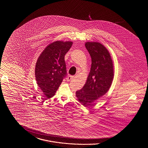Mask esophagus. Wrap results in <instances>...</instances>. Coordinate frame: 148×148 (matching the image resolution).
Here are the masks:
<instances>
[{
    "label": "esophagus",
    "mask_w": 148,
    "mask_h": 148,
    "mask_svg": "<svg viewBox=\"0 0 148 148\" xmlns=\"http://www.w3.org/2000/svg\"><path fill=\"white\" fill-rule=\"evenodd\" d=\"M73 78H74V76L70 75V76H68V77H67V80H68V81H69V80H71V79H73Z\"/></svg>",
    "instance_id": "esophagus-1"
}]
</instances>
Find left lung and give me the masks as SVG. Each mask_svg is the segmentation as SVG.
<instances>
[{"instance_id": "1", "label": "left lung", "mask_w": 148, "mask_h": 148, "mask_svg": "<svg viewBox=\"0 0 148 148\" xmlns=\"http://www.w3.org/2000/svg\"><path fill=\"white\" fill-rule=\"evenodd\" d=\"M92 58V65L86 82L82 89L76 92L78 101L85 106H92L97 99L110 89L114 78V65L108 50L99 42L85 44Z\"/></svg>"}]
</instances>
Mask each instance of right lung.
<instances>
[{
  "label": "right lung",
  "mask_w": 148,
  "mask_h": 148,
  "mask_svg": "<svg viewBox=\"0 0 148 148\" xmlns=\"http://www.w3.org/2000/svg\"><path fill=\"white\" fill-rule=\"evenodd\" d=\"M73 42L56 41L49 44L39 56L35 65V79L45 96L53 97L66 75L64 56Z\"/></svg>",
  "instance_id": "1"
}]
</instances>
